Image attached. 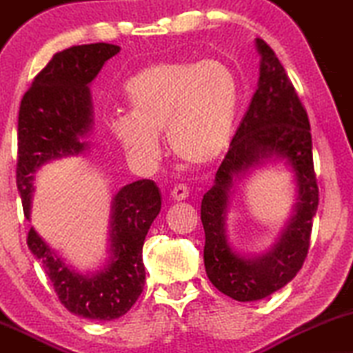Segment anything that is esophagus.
I'll use <instances>...</instances> for the list:
<instances>
[{"instance_id":"obj_1","label":"esophagus","mask_w":353,"mask_h":353,"mask_svg":"<svg viewBox=\"0 0 353 353\" xmlns=\"http://www.w3.org/2000/svg\"><path fill=\"white\" fill-rule=\"evenodd\" d=\"M170 196H172V200L175 201H181L185 200V198L188 196V187L187 185H175V187L172 188V192H170Z\"/></svg>"}]
</instances>
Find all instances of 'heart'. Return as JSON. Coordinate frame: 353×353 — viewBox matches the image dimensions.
Wrapping results in <instances>:
<instances>
[{"instance_id": "1", "label": "heart", "mask_w": 353, "mask_h": 353, "mask_svg": "<svg viewBox=\"0 0 353 353\" xmlns=\"http://www.w3.org/2000/svg\"><path fill=\"white\" fill-rule=\"evenodd\" d=\"M130 114L110 120V132L130 157L152 163L166 132L178 160L205 165L228 145L240 101L235 71L219 59L168 61L126 83Z\"/></svg>"}]
</instances>
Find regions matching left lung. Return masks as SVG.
<instances>
[{
  "mask_svg": "<svg viewBox=\"0 0 353 353\" xmlns=\"http://www.w3.org/2000/svg\"><path fill=\"white\" fill-rule=\"evenodd\" d=\"M255 45L262 57L259 88L241 118L213 187L201 200L205 270L221 294L239 302L262 300L299 273L310 247L319 207L307 112L273 50L260 38ZM273 159H283L296 173L294 212L270 251L243 257L229 247L226 239L229 190L250 169Z\"/></svg>",
  "mask_w": 353,
  "mask_h": 353,
  "instance_id": "8db88e82",
  "label": "left lung"
}]
</instances>
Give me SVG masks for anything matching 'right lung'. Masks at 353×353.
Returning <instances> with one entry per match:
<instances>
[{
  "mask_svg": "<svg viewBox=\"0 0 353 353\" xmlns=\"http://www.w3.org/2000/svg\"><path fill=\"white\" fill-rule=\"evenodd\" d=\"M120 53L108 43L71 46L53 54L34 77L19 106L17 187L23 212L30 219L34 173L57 158L80 155L93 123L90 83L106 61ZM161 193L155 181L138 180L117 193L112 205L110 259L97 273L68 267L57 252L31 228L28 248L39 260L59 302L74 315L90 320H113L125 315L143 292V243L160 213Z\"/></svg>",
  "mask_w": 353,
  "mask_h": 353,
  "instance_id": "1",
  "label": "right lung"
}]
</instances>
